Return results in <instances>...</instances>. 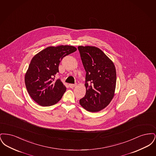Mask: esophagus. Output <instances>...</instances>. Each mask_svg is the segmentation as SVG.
I'll return each mask as SVG.
<instances>
[{
  "mask_svg": "<svg viewBox=\"0 0 156 156\" xmlns=\"http://www.w3.org/2000/svg\"><path fill=\"white\" fill-rule=\"evenodd\" d=\"M75 86H76V84H73V83H70V84H69V88H74Z\"/></svg>",
  "mask_w": 156,
  "mask_h": 156,
  "instance_id": "34e87169",
  "label": "esophagus"
}]
</instances>
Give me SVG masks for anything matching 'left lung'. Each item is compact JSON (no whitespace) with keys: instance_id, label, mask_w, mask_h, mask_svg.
Instances as JSON below:
<instances>
[{"instance_id":"1","label":"left lung","mask_w":156,"mask_h":156,"mask_svg":"<svg viewBox=\"0 0 156 156\" xmlns=\"http://www.w3.org/2000/svg\"><path fill=\"white\" fill-rule=\"evenodd\" d=\"M78 49L86 71V94L80 103L88 111H100L110 104L114 96L116 83L115 67L97 47L79 46Z\"/></svg>"}]
</instances>
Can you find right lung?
Listing matches in <instances>:
<instances>
[{"instance_id": "add662e5", "label": "right lung", "mask_w": 156, "mask_h": 156, "mask_svg": "<svg viewBox=\"0 0 156 156\" xmlns=\"http://www.w3.org/2000/svg\"><path fill=\"white\" fill-rule=\"evenodd\" d=\"M76 48L71 45L48 47L33 57L25 75V84L31 98L42 106L57 104L63 96L66 87L59 79L58 66L62 58Z\"/></svg>"}]
</instances>
